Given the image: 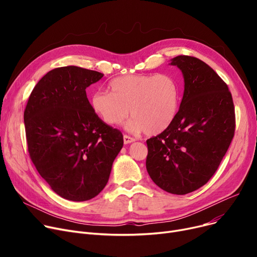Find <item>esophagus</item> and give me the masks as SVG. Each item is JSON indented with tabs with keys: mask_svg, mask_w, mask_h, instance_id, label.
<instances>
[{
	"mask_svg": "<svg viewBox=\"0 0 257 257\" xmlns=\"http://www.w3.org/2000/svg\"><path fill=\"white\" fill-rule=\"evenodd\" d=\"M134 141H136V139H133V138L127 136V134H125V136H124V143L125 144H130V143H133Z\"/></svg>",
	"mask_w": 257,
	"mask_h": 257,
	"instance_id": "obj_1",
	"label": "esophagus"
}]
</instances>
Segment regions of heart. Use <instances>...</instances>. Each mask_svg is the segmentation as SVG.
I'll return each mask as SVG.
<instances>
[{
  "instance_id": "heart-1",
  "label": "heart",
  "mask_w": 257,
  "mask_h": 257,
  "mask_svg": "<svg viewBox=\"0 0 257 257\" xmlns=\"http://www.w3.org/2000/svg\"><path fill=\"white\" fill-rule=\"evenodd\" d=\"M111 92L98 90L91 97L92 110L107 125L120 124L130 113L127 127L155 136L166 130L177 114L180 87L172 75H126L110 83Z\"/></svg>"
}]
</instances>
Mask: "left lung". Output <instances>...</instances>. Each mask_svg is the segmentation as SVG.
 <instances>
[{
    "label": "left lung",
    "instance_id": "obj_1",
    "mask_svg": "<svg viewBox=\"0 0 257 257\" xmlns=\"http://www.w3.org/2000/svg\"><path fill=\"white\" fill-rule=\"evenodd\" d=\"M184 77L183 98L172 124L147 140L146 168L164 191L185 195L208 182L234 137L235 112L230 90L202 60L172 59Z\"/></svg>",
    "mask_w": 257,
    "mask_h": 257
}]
</instances>
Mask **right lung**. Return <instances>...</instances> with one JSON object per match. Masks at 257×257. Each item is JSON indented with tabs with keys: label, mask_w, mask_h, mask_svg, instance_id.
Returning a JSON list of instances; mask_svg holds the SVG:
<instances>
[{
	"label": "right lung",
	"mask_w": 257,
	"mask_h": 257,
	"mask_svg": "<svg viewBox=\"0 0 257 257\" xmlns=\"http://www.w3.org/2000/svg\"><path fill=\"white\" fill-rule=\"evenodd\" d=\"M104 76L78 66L57 67L33 88L24 111L28 152L52 190L71 201L99 195L124 145L121 132L98 116L86 87Z\"/></svg>",
	"instance_id": "right-lung-1"
}]
</instances>
